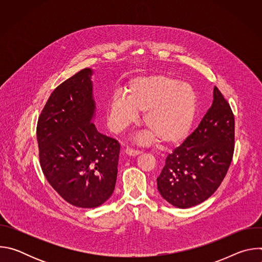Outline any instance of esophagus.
I'll use <instances>...</instances> for the list:
<instances>
[{"label": "esophagus", "mask_w": 262, "mask_h": 262, "mask_svg": "<svg viewBox=\"0 0 262 262\" xmlns=\"http://www.w3.org/2000/svg\"><path fill=\"white\" fill-rule=\"evenodd\" d=\"M124 152L129 156V157H136V156H139L141 154L140 150H135V149H132V148H126L124 149Z\"/></svg>", "instance_id": "34e87169"}]
</instances>
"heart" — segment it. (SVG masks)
I'll return each mask as SVG.
<instances>
[{
	"mask_svg": "<svg viewBox=\"0 0 262 262\" xmlns=\"http://www.w3.org/2000/svg\"><path fill=\"white\" fill-rule=\"evenodd\" d=\"M124 95L115 94L107 103L110 127L116 133L124 130L143 112L142 123L148 129L143 140L158 138L163 145H177L189 136L197 114L198 95L185 82L165 76L150 74L128 82Z\"/></svg>",
	"mask_w": 262,
	"mask_h": 262,
	"instance_id": "heart-1",
	"label": "heart"
}]
</instances>
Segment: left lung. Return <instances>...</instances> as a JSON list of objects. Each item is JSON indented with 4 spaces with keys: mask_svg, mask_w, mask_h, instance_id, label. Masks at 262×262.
<instances>
[{
    "mask_svg": "<svg viewBox=\"0 0 262 262\" xmlns=\"http://www.w3.org/2000/svg\"><path fill=\"white\" fill-rule=\"evenodd\" d=\"M234 151V116L213 88V101L198 127L166 159L157 178L162 197L178 208L208 199L226 176Z\"/></svg>",
    "mask_w": 262,
    "mask_h": 262,
    "instance_id": "obj_1",
    "label": "left lung"
}]
</instances>
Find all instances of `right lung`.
<instances>
[{
	"mask_svg": "<svg viewBox=\"0 0 262 262\" xmlns=\"http://www.w3.org/2000/svg\"><path fill=\"white\" fill-rule=\"evenodd\" d=\"M93 70L85 68L59 85L37 123L42 172L68 203L94 208L114 192L120 144L93 121Z\"/></svg>",
	"mask_w": 262,
	"mask_h": 262,
	"instance_id": "add662e5",
	"label": "right lung"
}]
</instances>
